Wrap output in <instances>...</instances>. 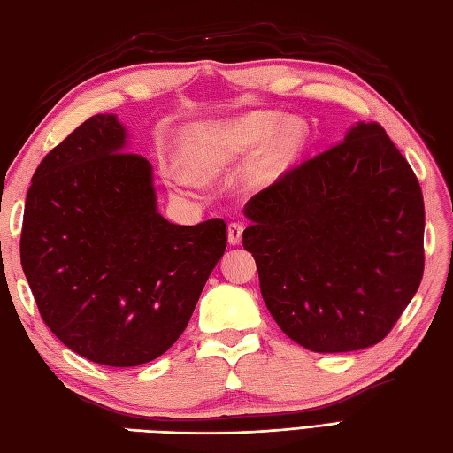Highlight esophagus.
Here are the masks:
<instances>
[{"label":"esophagus","mask_w":453,"mask_h":453,"mask_svg":"<svg viewBox=\"0 0 453 453\" xmlns=\"http://www.w3.org/2000/svg\"><path fill=\"white\" fill-rule=\"evenodd\" d=\"M242 235H243V224L242 221H232L227 226V242L229 245H239L242 243Z\"/></svg>","instance_id":"1"}]
</instances>
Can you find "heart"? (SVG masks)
<instances>
[{"label":"heart","mask_w":453,"mask_h":453,"mask_svg":"<svg viewBox=\"0 0 453 453\" xmlns=\"http://www.w3.org/2000/svg\"><path fill=\"white\" fill-rule=\"evenodd\" d=\"M305 142V127L297 119H282L274 112H251L237 120L208 124L192 136L187 159L198 177L216 175L232 163L257 150L255 173L258 180L276 177ZM180 185H192L190 177L179 175Z\"/></svg>","instance_id":"heart-1"}]
</instances>
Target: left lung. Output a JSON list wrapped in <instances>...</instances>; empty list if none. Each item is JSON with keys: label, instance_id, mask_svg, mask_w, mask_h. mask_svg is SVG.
Masks as SVG:
<instances>
[{"label": "left lung", "instance_id": "1", "mask_svg": "<svg viewBox=\"0 0 453 453\" xmlns=\"http://www.w3.org/2000/svg\"><path fill=\"white\" fill-rule=\"evenodd\" d=\"M243 247L278 326L313 352L380 342L425 273V202L378 122L284 173L245 204Z\"/></svg>", "mask_w": 453, "mask_h": 453}]
</instances>
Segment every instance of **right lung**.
Returning a JSON list of instances; mask_svg holds the SVG:
<instances>
[{
	"mask_svg": "<svg viewBox=\"0 0 453 453\" xmlns=\"http://www.w3.org/2000/svg\"><path fill=\"white\" fill-rule=\"evenodd\" d=\"M117 114H95L48 153L27 192L21 266L42 321L112 368L167 352L226 251V221L157 211L151 163Z\"/></svg>",
	"mask_w": 453,
	"mask_h": 453,
	"instance_id": "add662e5",
	"label": "right lung"
}]
</instances>
